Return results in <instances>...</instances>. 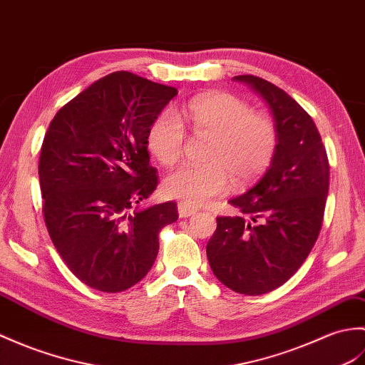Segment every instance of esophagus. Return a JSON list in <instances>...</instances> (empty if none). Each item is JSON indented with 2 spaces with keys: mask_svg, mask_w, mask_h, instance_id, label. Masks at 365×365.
<instances>
[{
  "mask_svg": "<svg viewBox=\"0 0 365 365\" xmlns=\"http://www.w3.org/2000/svg\"><path fill=\"white\" fill-rule=\"evenodd\" d=\"M194 213H196V210H194L192 207L186 205V203H183V202L179 203V216H180V217H190V216H192Z\"/></svg>",
  "mask_w": 365,
  "mask_h": 365,
  "instance_id": "esophagus-1",
  "label": "esophagus"
}]
</instances>
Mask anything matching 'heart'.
Segmentation results:
<instances>
[{
	"instance_id": "obj_1",
	"label": "heart",
	"mask_w": 365,
	"mask_h": 365,
	"mask_svg": "<svg viewBox=\"0 0 365 365\" xmlns=\"http://www.w3.org/2000/svg\"><path fill=\"white\" fill-rule=\"evenodd\" d=\"M192 130L210 137L205 162L186 165L169 174L165 192L186 205H203L236 185H247L266 171L277 152L278 133L267 115L253 112L244 99L216 91L191 99L186 106ZM186 144V127L173 110H165L152 123L148 146L160 163L180 162Z\"/></svg>"
}]
</instances>
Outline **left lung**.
Segmentation results:
<instances>
[{"instance_id": "obj_1", "label": "left lung", "mask_w": 365, "mask_h": 365, "mask_svg": "<svg viewBox=\"0 0 365 365\" xmlns=\"http://www.w3.org/2000/svg\"><path fill=\"white\" fill-rule=\"evenodd\" d=\"M270 107L275 157L257 185L230 200L241 216H219L207 244L216 278L244 295L286 283L308 258L324 222L329 163L312 118L282 88L252 74L236 76Z\"/></svg>"}]
</instances>
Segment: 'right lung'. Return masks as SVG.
Masks as SVG:
<instances>
[{
    "label": "right lung",
    "mask_w": 365,
    "mask_h": 365,
    "mask_svg": "<svg viewBox=\"0 0 365 365\" xmlns=\"http://www.w3.org/2000/svg\"><path fill=\"white\" fill-rule=\"evenodd\" d=\"M177 88L129 71L96 81L49 123L38 158L41 213L54 247L83 284L121 292L144 278L175 202L138 210L158 185L148 132Z\"/></svg>",
    "instance_id": "right-lung-1"
}]
</instances>
